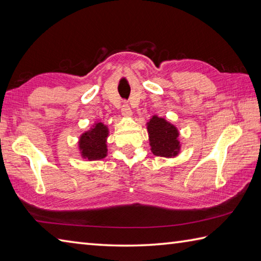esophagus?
<instances>
[{"instance_id":"34e87169","label":"esophagus","mask_w":261,"mask_h":261,"mask_svg":"<svg viewBox=\"0 0 261 261\" xmlns=\"http://www.w3.org/2000/svg\"><path fill=\"white\" fill-rule=\"evenodd\" d=\"M121 114H123V116H125V117H129L133 115L130 107L126 102L121 106Z\"/></svg>"}]
</instances>
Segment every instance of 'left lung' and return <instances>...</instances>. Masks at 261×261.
I'll list each match as a JSON object with an SVG mask.
<instances>
[{"label":"left lung","mask_w":261,"mask_h":261,"mask_svg":"<svg viewBox=\"0 0 261 261\" xmlns=\"http://www.w3.org/2000/svg\"><path fill=\"white\" fill-rule=\"evenodd\" d=\"M147 132L154 155L166 158L177 155L180 150L179 133L173 125L168 123L166 119L153 116L147 123Z\"/></svg>","instance_id":"obj_1"}]
</instances>
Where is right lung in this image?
I'll use <instances>...</instances> for the list:
<instances>
[{
  "label": "right lung",
  "instance_id": "1",
  "mask_svg": "<svg viewBox=\"0 0 261 261\" xmlns=\"http://www.w3.org/2000/svg\"><path fill=\"white\" fill-rule=\"evenodd\" d=\"M108 136V128L102 123H98L91 130L80 137V150L82 156L88 160H101L107 155L106 138Z\"/></svg>",
  "mask_w": 261,
  "mask_h": 261
}]
</instances>
